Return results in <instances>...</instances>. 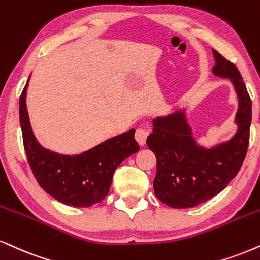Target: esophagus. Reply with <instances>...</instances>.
<instances>
[{"label":"esophagus","instance_id":"esophagus-1","mask_svg":"<svg viewBox=\"0 0 260 260\" xmlns=\"http://www.w3.org/2000/svg\"><path fill=\"white\" fill-rule=\"evenodd\" d=\"M148 136L149 132L146 129H144V128H138V129L136 131V139L140 145H144V144H145Z\"/></svg>","mask_w":260,"mask_h":260}]
</instances>
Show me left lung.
Returning a JSON list of instances; mask_svg holds the SVG:
<instances>
[{
    "instance_id": "obj_1",
    "label": "left lung",
    "mask_w": 260,
    "mask_h": 260,
    "mask_svg": "<svg viewBox=\"0 0 260 260\" xmlns=\"http://www.w3.org/2000/svg\"><path fill=\"white\" fill-rule=\"evenodd\" d=\"M212 73L228 79L235 88L236 132L230 139L201 145L190 126L186 109H178L152 120V133L146 139L156 156L154 179L156 198L173 208H190L208 201L236 177L248 148L252 102L240 71L215 49Z\"/></svg>"
}]
</instances>
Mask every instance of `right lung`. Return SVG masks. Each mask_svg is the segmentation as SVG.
Listing matches in <instances>:
<instances>
[{
	"mask_svg": "<svg viewBox=\"0 0 260 260\" xmlns=\"http://www.w3.org/2000/svg\"><path fill=\"white\" fill-rule=\"evenodd\" d=\"M30 80V77H29ZM29 81L19 100L24 149L34 176L47 193L71 207H90L106 198L116 168L139 151L136 129L118 134L86 151L65 155L42 146L31 127L26 108Z\"/></svg>",
	"mask_w": 260,
	"mask_h": 260,
	"instance_id": "obj_1",
	"label": "right lung"
}]
</instances>
